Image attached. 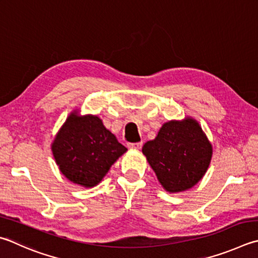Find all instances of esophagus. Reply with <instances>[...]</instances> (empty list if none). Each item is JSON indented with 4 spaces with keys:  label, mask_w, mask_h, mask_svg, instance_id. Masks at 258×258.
<instances>
[{
    "label": "esophagus",
    "mask_w": 258,
    "mask_h": 258,
    "mask_svg": "<svg viewBox=\"0 0 258 258\" xmlns=\"http://www.w3.org/2000/svg\"><path fill=\"white\" fill-rule=\"evenodd\" d=\"M127 147L131 149H141L142 148V142H137V143H128Z\"/></svg>",
    "instance_id": "1"
}]
</instances>
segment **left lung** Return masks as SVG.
Wrapping results in <instances>:
<instances>
[{"mask_svg":"<svg viewBox=\"0 0 258 258\" xmlns=\"http://www.w3.org/2000/svg\"><path fill=\"white\" fill-rule=\"evenodd\" d=\"M142 152L166 190L177 193L193 187L207 172L212 145L199 123L191 118L170 120Z\"/></svg>","mask_w":258,"mask_h":258,"instance_id":"1","label":"left lung"}]
</instances>
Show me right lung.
Masks as SVG:
<instances>
[{"label":"right lung","instance_id":"1","mask_svg":"<svg viewBox=\"0 0 258 258\" xmlns=\"http://www.w3.org/2000/svg\"><path fill=\"white\" fill-rule=\"evenodd\" d=\"M126 150L99 117L77 113L69 116L51 144L60 172L83 187L99 184Z\"/></svg>","mask_w":258,"mask_h":258}]
</instances>
